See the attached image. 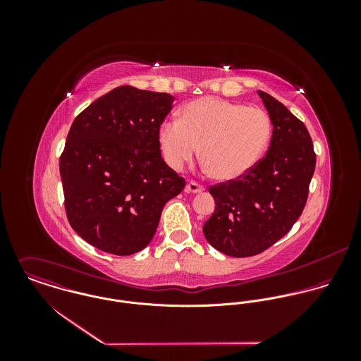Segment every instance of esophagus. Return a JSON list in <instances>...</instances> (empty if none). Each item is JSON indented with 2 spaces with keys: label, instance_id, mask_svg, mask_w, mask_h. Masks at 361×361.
I'll use <instances>...</instances> for the list:
<instances>
[{
  "label": "esophagus",
  "instance_id": "34e87169",
  "mask_svg": "<svg viewBox=\"0 0 361 361\" xmlns=\"http://www.w3.org/2000/svg\"><path fill=\"white\" fill-rule=\"evenodd\" d=\"M203 190H204V188H203L200 183L195 182V180H190V182H188V185H186V192H188V193H202Z\"/></svg>",
  "mask_w": 361,
  "mask_h": 361
}]
</instances>
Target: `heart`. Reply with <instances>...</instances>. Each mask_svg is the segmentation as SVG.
<instances>
[{
	"label": "heart",
	"instance_id": "b5f03b06",
	"mask_svg": "<svg viewBox=\"0 0 361 361\" xmlns=\"http://www.w3.org/2000/svg\"><path fill=\"white\" fill-rule=\"evenodd\" d=\"M272 136L269 115L258 106L203 97L186 104L179 119L161 123L158 139L168 165L180 171L199 154L211 175L232 180L250 171Z\"/></svg>",
	"mask_w": 361,
	"mask_h": 361
}]
</instances>
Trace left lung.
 I'll use <instances>...</instances> for the list:
<instances>
[{"instance_id": "1", "label": "left lung", "mask_w": 361, "mask_h": 361, "mask_svg": "<svg viewBox=\"0 0 361 361\" xmlns=\"http://www.w3.org/2000/svg\"><path fill=\"white\" fill-rule=\"evenodd\" d=\"M257 93L274 125L267 154L245 175L208 189L215 211L203 232L214 249L231 257L259 255L292 229L315 169L306 125L268 93Z\"/></svg>"}]
</instances>
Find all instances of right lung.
Returning a JSON list of instances; mask_svg holds the SVG:
<instances>
[{"mask_svg": "<svg viewBox=\"0 0 361 361\" xmlns=\"http://www.w3.org/2000/svg\"><path fill=\"white\" fill-rule=\"evenodd\" d=\"M168 93L119 86L73 121L59 158L73 231L105 253L129 256L153 239L162 208L185 179L161 157L158 132Z\"/></svg>", "mask_w": 361, "mask_h": 361, "instance_id": "right-lung-1", "label": "right lung"}]
</instances>
